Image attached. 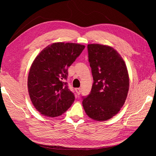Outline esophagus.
<instances>
[{"mask_svg":"<svg viewBox=\"0 0 156 156\" xmlns=\"http://www.w3.org/2000/svg\"><path fill=\"white\" fill-rule=\"evenodd\" d=\"M75 91H76L77 94H79H79H81V88H75Z\"/></svg>","mask_w":156,"mask_h":156,"instance_id":"obj_1","label":"esophagus"}]
</instances>
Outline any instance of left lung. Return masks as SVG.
<instances>
[{
	"label": "left lung",
	"mask_w": 156,
	"mask_h": 156,
	"mask_svg": "<svg viewBox=\"0 0 156 156\" xmlns=\"http://www.w3.org/2000/svg\"><path fill=\"white\" fill-rule=\"evenodd\" d=\"M87 48L94 83L89 95L83 97V106L90 119L105 121L123 107L129 90V75L123 58L111 47L88 44Z\"/></svg>",
	"instance_id": "8db88e82"
}]
</instances>
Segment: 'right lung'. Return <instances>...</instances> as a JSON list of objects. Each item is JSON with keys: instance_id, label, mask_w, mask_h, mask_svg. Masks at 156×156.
I'll list each match as a JSON object with an SVG mask.
<instances>
[{"instance_id": "add662e5", "label": "right lung", "mask_w": 156, "mask_h": 156, "mask_svg": "<svg viewBox=\"0 0 156 156\" xmlns=\"http://www.w3.org/2000/svg\"><path fill=\"white\" fill-rule=\"evenodd\" d=\"M85 48L83 45L58 42L47 46L37 55L28 77L32 104L41 115H62L72 105L74 94L65 80L68 69Z\"/></svg>"}]
</instances>
